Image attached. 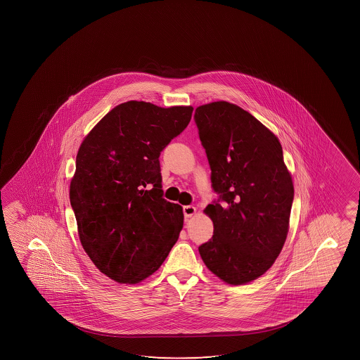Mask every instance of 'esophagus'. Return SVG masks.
I'll return each instance as SVG.
<instances>
[{"mask_svg": "<svg viewBox=\"0 0 360 360\" xmlns=\"http://www.w3.org/2000/svg\"><path fill=\"white\" fill-rule=\"evenodd\" d=\"M195 212H197V207H193V205H187V207H183L184 217H192Z\"/></svg>", "mask_w": 360, "mask_h": 360, "instance_id": "obj_1", "label": "esophagus"}]
</instances>
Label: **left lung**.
I'll list each match as a JSON object with an SVG mask.
<instances>
[{
	"mask_svg": "<svg viewBox=\"0 0 360 360\" xmlns=\"http://www.w3.org/2000/svg\"><path fill=\"white\" fill-rule=\"evenodd\" d=\"M194 119L220 194L204 209L214 235L199 253L222 281L247 284L273 266L285 243L292 178L278 138L245 109L217 101L198 107Z\"/></svg>",
	"mask_w": 360,
	"mask_h": 360,
	"instance_id": "left-lung-1",
	"label": "left lung"
}]
</instances>
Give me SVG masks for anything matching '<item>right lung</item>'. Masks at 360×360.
I'll use <instances>...</instances> for the list:
<instances>
[{"instance_id": "1", "label": "right lung", "mask_w": 360, "mask_h": 360, "mask_svg": "<svg viewBox=\"0 0 360 360\" xmlns=\"http://www.w3.org/2000/svg\"><path fill=\"white\" fill-rule=\"evenodd\" d=\"M192 113V105L129 101L81 143L70 183L79 241L94 266L117 283L148 278L177 242L183 209L162 198L158 158Z\"/></svg>"}]
</instances>
